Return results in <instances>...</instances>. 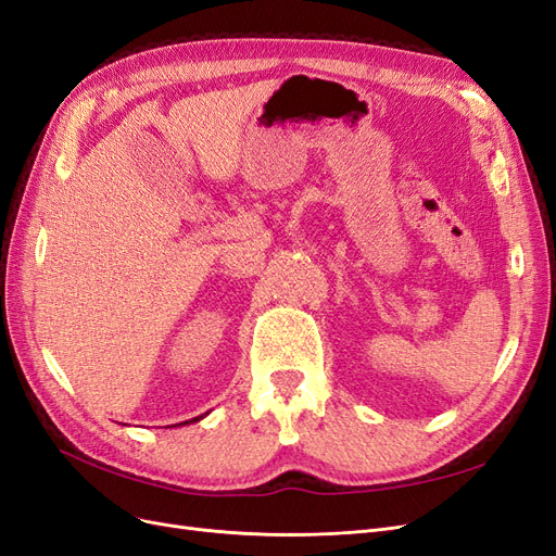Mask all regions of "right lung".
Listing matches in <instances>:
<instances>
[{
	"mask_svg": "<svg viewBox=\"0 0 556 556\" xmlns=\"http://www.w3.org/2000/svg\"><path fill=\"white\" fill-rule=\"evenodd\" d=\"M199 419H201V415L194 417V419H190V422H199ZM190 422H180V425H190Z\"/></svg>",
	"mask_w": 556,
	"mask_h": 556,
	"instance_id": "add662e5",
	"label": "right lung"
}]
</instances>
